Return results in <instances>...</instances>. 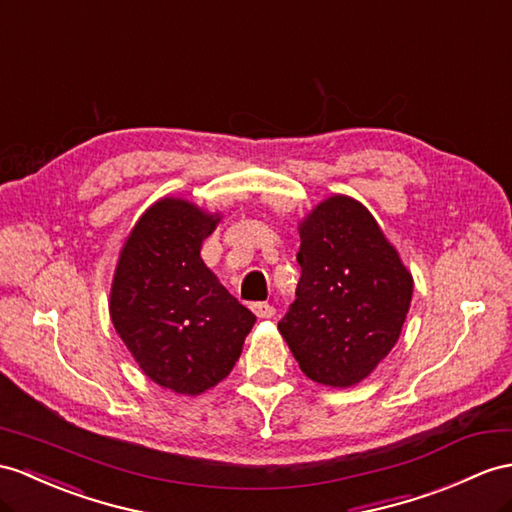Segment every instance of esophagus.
Segmentation results:
<instances>
[{"instance_id": "1", "label": "esophagus", "mask_w": 512, "mask_h": 512, "mask_svg": "<svg viewBox=\"0 0 512 512\" xmlns=\"http://www.w3.org/2000/svg\"><path fill=\"white\" fill-rule=\"evenodd\" d=\"M252 310H254V315L260 319H271L273 315H276V308H273L271 304H265V302L252 304Z\"/></svg>"}]
</instances>
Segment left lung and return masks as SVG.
<instances>
[{"label": "left lung", "mask_w": 512, "mask_h": 512, "mask_svg": "<svg viewBox=\"0 0 512 512\" xmlns=\"http://www.w3.org/2000/svg\"><path fill=\"white\" fill-rule=\"evenodd\" d=\"M297 230L302 276L278 330L310 380L332 389L356 386L400 339L413 273L350 195L326 197Z\"/></svg>", "instance_id": "left-lung-1"}]
</instances>
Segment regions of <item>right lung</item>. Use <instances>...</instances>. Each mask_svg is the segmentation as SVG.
I'll use <instances>...</instances> for the list:
<instances>
[{
	"instance_id": "add662e5",
	"label": "right lung",
	"mask_w": 512,
	"mask_h": 512,
	"mask_svg": "<svg viewBox=\"0 0 512 512\" xmlns=\"http://www.w3.org/2000/svg\"><path fill=\"white\" fill-rule=\"evenodd\" d=\"M184 197H162L134 223L110 284L112 326L145 376L202 395L230 376L256 317L199 256L219 226Z\"/></svg>"
}]
</instances>
